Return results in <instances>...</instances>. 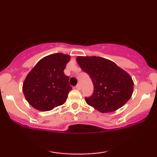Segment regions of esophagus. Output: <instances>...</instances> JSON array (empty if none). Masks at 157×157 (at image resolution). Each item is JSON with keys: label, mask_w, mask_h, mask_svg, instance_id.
<instances>
[{"label": "esophagus", "mask_w": 157, "mask_h": 157, "mask_svg": "<svg viewBox=\"0 0 157 157\" xmlns=\"http://www.w3.org/2000/svg\"><path fill=\"white\" fill-rule=\"evenodd\" d=\"M75 88H76V89H77V90H80V89H81V86H80V84H77L76 86H75Z\"/></svg>", "instance_id": "obj_1"}]
</instances>
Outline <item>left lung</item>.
<instances>
[{
	"mask_svg": "<svg viewBox=\"0 0 157 157\" xmlns=\"http://www.w3.org/2000/svg\"><path fill=\"white\" fill-rule=\"evenodd\" d=\"M77 61L94 85L92 94L85 97L88 105L102 113L112 112L131 98L132 79L112 61L99 57H78Z\"/></svg>",
	"mask_w": 157,
	"mask_h": 157,
	"instance_id": "1",
	"label": "left lung"
}]
</instances>
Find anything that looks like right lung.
Segmentation results:
<instances>
[{"label":"right lung","mask_w":157,"mask_h":157,"mask_svg":"<svg viewBox=\"0 0 157 157\" xmlns=\"http://www.w3.org/2000/svg\"><path fill=\"white\" fill-rule=\"evenodd\" d=\"M68 55L53 54L41 59L28 74L23 91L29 103L41 111H51L65 103L72 87L64 74Z\"/></svg>","instance_id":"add662e5"}]
</instances>
